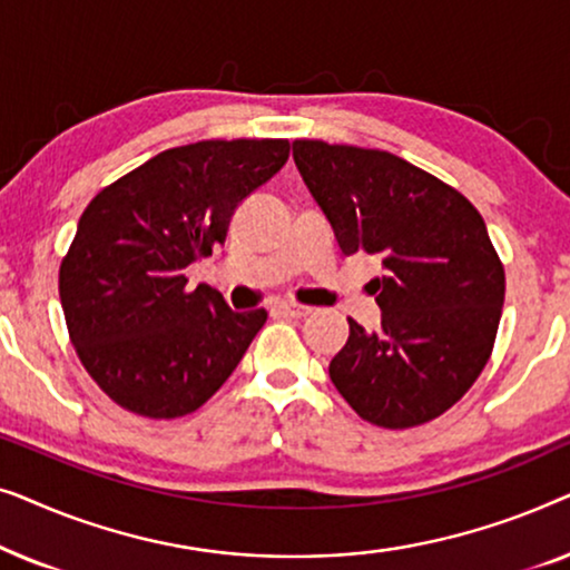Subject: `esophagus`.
Listing matches in <instances>:
<instances>
[{
  "instance_id": "esophagus-1",
  "label": "esophagus",
  "mask_w": 570,
  "mask_h": 570,
  "mask_svg": "<svg viewBox=\"0 0 570 570\" xmlns=\"http://www.w3.org/2000/svg\"><path fill=\"white\" fill-rule=\"evenodd\" d=\"M277 308L283 311V314L293 316V318H306V316L314 314V308H311V306H301V303H293V301H283Z\"/></svg>"
}]
</instances>
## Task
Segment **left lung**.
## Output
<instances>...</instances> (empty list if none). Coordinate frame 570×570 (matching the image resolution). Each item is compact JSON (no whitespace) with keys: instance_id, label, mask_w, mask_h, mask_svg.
<instances>
[{"instance_id":"left-lung-1","label":"left lung","mask_w":570,"mask_h":570,"mask_svg":"<svg viewBox=\"0 0 570 570\" xmlns=\"http://www.w3.org/2000/svg\"><path fill=\"white\" fill-rule=\"evenodd\" d=\"M293 160L342 254L368 252L381 326L350 322L330 379L363 420L412 428L466 394L493 350L505 275L472 202L392 153L295 139Z\"/></svg>"}]
</instances>
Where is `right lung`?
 Masks as SVG:
<instances>
[{
	"mask_svg": "<svg viewBox=\"0 0 570 570\" xmlns=\"http://www.w3.org/2000/svg\"><path fill=\"white\" fill-rule=\"evenodd\" d=\"M287 139H207L155 155L85 207L59 269L69 340L124 410L168 420L220 389L267 311L186 291V267L225 244L248 194L287 163Z\"/></svg>",
	"mask_w": 570,
	"mask_h": 570,
	"instance_id": "1",
	"label": "right lung"
}]
</instances>
